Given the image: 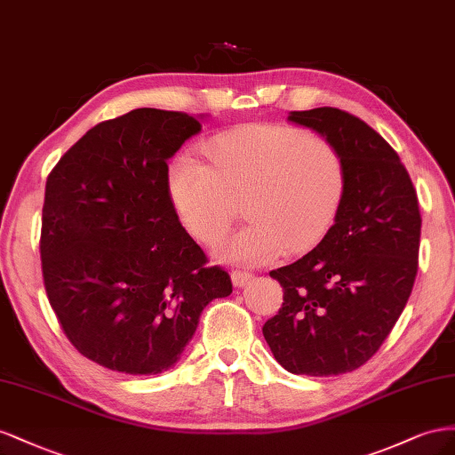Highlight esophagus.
Masks as SVG:
<instances>
[{"instance_id":"34e87169","label":"esophagus","mask_w":455,"mask_h":455,"mask_svg":"<svg viewBox=\"0 0 455 455\" xmlns=\"http://www.w3.org/2000/svg\"><path fill=\"white\" fill-rule=\"evenodd\" d=\"M251 272L250 270H242V268H236L232 270V283L238 285V288H242V285L248 283L251 280Z\"/></svg>"}]
</instances>
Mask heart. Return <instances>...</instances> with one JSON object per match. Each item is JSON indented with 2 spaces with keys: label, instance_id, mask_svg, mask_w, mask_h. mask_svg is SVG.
I'll return each instance as SVG.
<instances>
[{
  "label": "heart",
  "instance_id": "b5f03b06",
  "mask_svg": "<svg viewBox=\"0 0 455 455\" xmlns=\"http://www.w3.org/2000/svg\"><path fill=\"white\" fill-rule=\"evenodd\" d=\"M210 164L190 154L172 165L170 188L192 236L215 243L243 204L250 223L220 255L267 263L283 250L303 253L328 235L347 188L343 154L331 140L290 125H248L213 137Z\"/></svg>",
  "mask_w": 455,
  "mask_h": 455
}]
</instances>
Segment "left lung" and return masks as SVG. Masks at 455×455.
Returning <instances> with one entry per match:
<instances>
[{
  "mask_svg": "<svg viewBox=\"0 0 455 455\" xmlns=\"http://www.w3.org/2000/svg\"><path fill=\"white\" fill-rule=\"evenodd\" d=\"M288 120L339 148L347 188L316 248L270 270L283 303L263 335L285 370L326 378L366 364L404 310L418 275L419 202L398 154L356 116L322 107Z\"/></svg>",
  "mask_w": 455,
  "mask_h": 455,
  "instance_id": "left-lung-1",
  "label": "left lung"
}]
</instances>
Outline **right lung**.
I'll list each match as a JSON object with an SVG mask.
<instances>
[{"instance_id": "1", "label": "right lung", "mask_w": 455, "mask_h": 455, "mask_svg": "<svg viewBox=\"0 0 455 455\" xmlns=\"http://www.w3.org/2000/svg\"><path fill=\"white\" fill-rule=\"evenodd\" d=\"M200 129L185 112L137 108L89 129L47 177V299L77 353L108 370H170L205 305L232 293L170 194L167 160Z\"/></svg>"}]
</instances>
